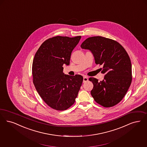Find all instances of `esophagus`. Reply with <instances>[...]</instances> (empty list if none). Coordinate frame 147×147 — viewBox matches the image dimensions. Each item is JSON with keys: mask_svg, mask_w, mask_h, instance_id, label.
<instances>
[{"mask_svg": "<svg viewBox=\"0 0 147 147\" xmlns=\"http://www.w3.org/2000/svg\"><path fill=\"white\" fill-rule=\"evenodd\" d=\"M88 77L86 76H84L83 77V82H86L88 81Z\"/></svg>", "mask_w": 147, "mask_h": 147, "instance_id": "obj_1", "label": "esophagus"}]
</instances>
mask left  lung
<instances>
[{
  "label": "left lung",
  "instance_id": "left-lung-1",
  "mask_svg": "<svg viewBox=\"0 0 147 147\" xmlns=\"http://www.w3.org/2000/svg\"><path fill=\"white\" fill-rule=\"evenodd\" d=\"M81 47L88 49L94 56L95 63L102 65V81L94 78L91 94L94 100L105 107L119 103L126 94L132 82V65L129 56L121 45L111 39L97 36L84 41Z\"/></svg>",
  "mask_w": 147,
  "mask_h": 147
}]
</instances>
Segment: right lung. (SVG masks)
Returning a JSON list of instances; mask_svg holds the SVG:
<instances>
[{"label": "right lung", "mask_w": 147, "mask_h": 147, "mask_svg": "<svg viewBox=\"0 0 147 147\" xmlns=\"http://www.w3.org/2000/svg\"><path fill=\"white\" fill-rule=\"evenodd\" d=\"M81 38L54 36L44 41L35 53L33 82L41 98L53 109L65 111L72 106L82 86V76L63 72V65H69L71 53Z\"/></svg>", "instance_id": "right-lung-1"}]
</instances>
